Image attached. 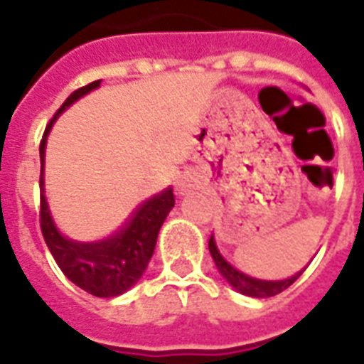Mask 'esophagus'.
I'll list each match as a JSON object with an SVG mask.
<instances>
[{
  "label": "esophagus",
  "instance_id": "obj_1",
  "mask_svg": "<svg viewBox=\"0 0 364 364\" xmlns=\"http://www.w3.org/2000/svg\"><path fill=\"white\" fill-rule=\"evenodd\" d=\"M200 187V177L198 173H194V171H187V173H183L179 177V181H177V191L181 194L191 193L194 188Z\"/></svg>",
  "mask_w": 364,
  "mask_h": 364
}]
</instances>
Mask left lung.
<instances>
[{"instance_id":"obj_1","label":"left lung","mask_w":364,"mask_h":364,"mask_svg":"<svg viewBox=\"0 0 364 364\" xmlns=\"http://www.w3.org/2000/svg\"><path fill=\"white\" fill-rule=\"evenodd\" d=\"M210 253L215 260V266L221 272V276L227 279L230 285H232L238 293L245 294V296H255V299H268V296H274V294H279L282 291L289 287V285H293L296 279L300 277L302 272L299 274H294L293 277H289V279H283V282H264V279H257V277L245 276L243 272L236 270L232 264H228L227 260L223 259V255L219 253V249L215 245V240L213 236L210 238Z\"/></svg>"}]
</instances>
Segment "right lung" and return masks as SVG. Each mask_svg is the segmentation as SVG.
<instances>
[{"label":"right lung","mask_w":364,"mask_h":364,"mask_svg":"<svg viewBox=\"0 0 364 364\" xmlns=\"http://www.w3.org/2000/svg\"><path fill=\"white\" fill-rule=\"evenodd\" d=\"M100 81H94L87 87L77 88L70 94V98L60 105V109L54 113L56 117L70 107L75 100L90 92L92 88H98ZM48 122L47 130L43 134L41 145H39V156H41V176H39V188H41V210H39V225L48 251L53 253L56 264L64 272L65 277L75 283L82 291L100 296V299H111L119 296L134 285L141 277L147 268L149 260L153 257L159 230L164 223L166 215L176 204L173 188L168 187L160 194H154L153 198L145 200L139 204L132 217L124 223V227L119 228L113 236L98 242H75L65 238L54 225L50 211H48L45 191H43V162H45V143L47 134L53 126Z\"/></svg>","instance_id":"1"}]
</instances>
